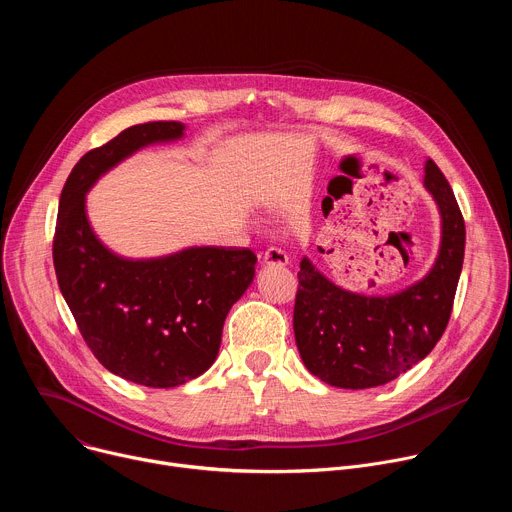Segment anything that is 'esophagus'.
<instances>
[{"label": "esophagus", "instance_id": "obj_1", "mask_svg": "<svg viewBox=\"0 0 512 512\" xmlns=\"http://www.w3.org/2000/svg\"><path fill=\"white\" fill-rule=\"evenodd\" d=\"M263 263L265 265H287L289 263V257L283 249L279 247H269L265 253H263Z\"/></svg>", "mask_w": 512, "mask_h": 512}]
</instances>
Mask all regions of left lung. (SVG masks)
<instances>
[{
  "instance_id": "8db88e82",
  "label": "left lung",
  "mask_w": 512,
  "mask_h": 512,
  "mask_svg": "<svg viewBox=\"0 0 512 512\" xmlns=\"http://www.w3.org/2000/svg\"><path fill=\"white\" fill-rule=\"evenodd\" d=\"M425 188L442 214L440 253L429 273L393 296H362L300 263L294 332L306 369L340 389H371L407 373L442 338L464 263L466 227L456 196L433 160Z\"/></svg>"
}]
</instances>
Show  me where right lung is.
Masks as SVG:
<instances>
[{"label": "right lung", "instance_id": "add662e5", "mask_svg": "<svg viewBox=\"0 0 512 512\" xmlns=\"http://www.w3.org/2000/svg\"><path fill=\"white\" fill-rule=\"evenodd\" d=\"M182 135L178 121H150L87 152L62 188L52 245L58 287L91 352L113 375L154 389L184 385L210 369L257 257L245 247H190L123 259L93 233L85 194L145 145Z\"/></svg>", "mask_w": 512, "mask_h": 512}]
</instances>
